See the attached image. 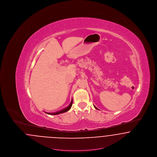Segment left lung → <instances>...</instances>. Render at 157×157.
Masks as SVG:
<instances>
[{
  "label": "left lung",
  "instance_id": "obj_1",
  "mask_svg": "<svg viewBox=\"0 0 157 157\" xmlns=\"http://www.w3.org/2000/svg\"><path fill=\"white\" fill-rule=\"evenodd\" d=\"M94 107H95V108H96V109H98L97 108V107H96V106H94Z\"/></svg>",
  "mask_w": 157,
  "mask_h": 157
}]
</instances>
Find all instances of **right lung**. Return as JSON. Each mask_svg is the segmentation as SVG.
Returning a JSON list of instances; mask_svg holds the SVG:
<instances>
[{"label":"right lung","instance_id":"right-lung-1","mask_svg":"<svg viewBox=\"0 0 157 157\" xmlns=\"http://www.w3.org/2000/svg\"><path fill=\"white\" fill-rule=\"evenodd\" d=\"M72 103H73V100L72 99V101H71V104L67 108H64V109H62L60 111H59L58 112H53V113H48V112L47 113V112H46V113H47V114H49V115H58V114H60V113H64V112H67L71 109V108L72 106Z\"/></svg>","mask_w":157,"mask_h":157}]
</instances>
